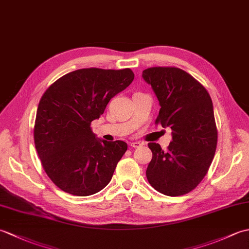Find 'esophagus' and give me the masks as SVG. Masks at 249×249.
<instances>
[{
	"label": "esophagus",
	"instance_id": "1",
	"mask_svg": "<svg viewBox=\"0 0 249 249\" xmlns=\"http://www.w3.org/2000/svg\"><path fill=\"white\" fill-rule=\"evenodd\" d=\"M129 145L131 147H140L142 144H141V142H139V141H135V142H130Z\"/></svg>",
	"mask_w": 249,
	"mask_h": 249
}]
</instances>
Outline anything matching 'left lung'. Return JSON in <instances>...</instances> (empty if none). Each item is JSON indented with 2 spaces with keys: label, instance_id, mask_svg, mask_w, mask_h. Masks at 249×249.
<instances>
[{
  "label": "left lung",
  "instance_id": "1",
  "mask_svg": "<svg viewBox=\"0 0 249 249\" xmlns=\"http://www.w3.org/2000/svg\"><path fill=\"white\" fill-rule=\"evenodd\" d=\"M142 77L160 102L155 121L172 129L167 151L150 142L152 160L147 181L157 192L177 197L192 192L202 181L217 145L213 103L205 88L177 67H151Z\"/></svg>",
  "mask_w": 249,
  "mask_h": 249
}]
</instances>
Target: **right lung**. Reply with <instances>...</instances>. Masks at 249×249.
Instances as JSON below:
<instances>
[{"mask_svg":"<svg viewBox=\"0 0 249 249\" xmlns=\"http://www.w3.org/2000/svg\"><path fill=\"white\" fill-rule=\"evenodd\" d=\"M135 78L129 68H82L52 83L37 108L34 142L47 176L63 192L91 196L107 186L127 143L100 140L91 122Z\"/></svg>","mask_w":249,"mask_h":249,"instance_id":"add662e5","label":"right lung"}]
</instances>
